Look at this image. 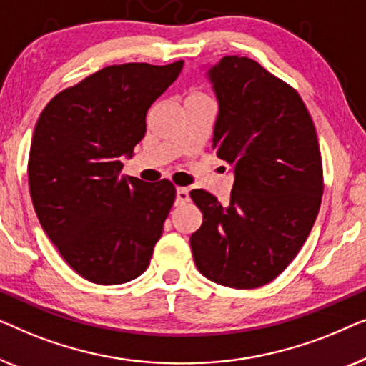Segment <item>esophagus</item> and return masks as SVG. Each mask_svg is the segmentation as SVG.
Listing matches in <instances>:
<instances>
[{
	"instance_id": "esophagus-1",
	"label": "esophagus",
	"mask_w": 366,
	"mask_h": 366,
	"mask_svg": "<svg viewBox=\"0 0 366 366\" xmlns=\"http://www.w3.org/2000/svg\"><path fill=\"white\" fill-rule=\"evenodd\" d=\"M189 200V190L184 187H179L176 190V205H181Z\"/></svg>"
}]
</instances>
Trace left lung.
I'll return each mask as SVG.
<instances>
[{"instance_id": "1", "label": "left lung", "mask_w": 366, "mask_h": 366, "mask_svg": "<svg viewBox=\"0 0 366 366\" xmlns=\"http://www.w3.org/2000/svg\"><path fill=\"white\" fill-rule=\"evenodd\" d=\"M207 78L219 104L212 149L232 166L234 187L225 205L207 190L190 192L204 215L190 249L209 280L257 288L287 269L315 224L320 146L298 92L257 61L224 56Z\"/></svg>"}]
</instances>
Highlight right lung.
<instances>
[{"mask_svg": "<svg viewBox=\"0 0 366 366\" xmlns=\"http://www.w3.org/2000/svg\"><path fill=\"white\" fill-rule=\"evenodd\" d=\"M182 66H107L54 96L36 122L28 161L36 215L61 257L92 284L134 280L161 239L176 187L121 176V157H132L149 107Z\"/></svg>", "mask_w": 366, "mask_h": 366, "instance_id": "add662e5", "label": "right lung"}]
</instances>
